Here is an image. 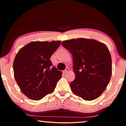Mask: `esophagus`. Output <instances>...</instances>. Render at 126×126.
<instances>
[{
	"label": "esophagus",
	"instance_id": "obj_1",
	"mask_svg": "<svg viewBox=\"0 0 126 126\" xmlns=\"http://www.w3.org/2000/svg\"><path fill=\"white\" fill-rule=\"evenodd\" d=\"M69 68H65V69L64 70V71H63V73H67V72H68V71H69Z\"/></svg>",
	"mask_w": 126,
	"mask_h": 126
}]
</instances>
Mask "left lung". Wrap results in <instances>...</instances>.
<instances>
[{"mask_svg": "<svg viewBox=\"0 0 126 126\" xmlns=\"http://www.w3.org/2000/svg\"><path fill=\"white\" fill-rule=\"evenodd\" d=\"M62 45L73 55L76 78L70 83L72 91L86 101L97 98L112 76V58L107 47L96 40L81 38L64 40Z\"/></svg>", "mask_w": 126, "mask_h": 126, "instance_id": "1", "label": "left lung"}]
</instances>
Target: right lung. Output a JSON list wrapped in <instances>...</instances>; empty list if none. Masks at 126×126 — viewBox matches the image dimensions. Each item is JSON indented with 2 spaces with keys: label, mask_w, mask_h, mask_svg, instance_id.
<instances>
[{
  "label": "right lung",
  "mask_w": 126,
  "mask_h": 126,
  "mask_svg": "<svg viewBox=\"0 0 126 126\" xmlns=\"http://www.w3.org/2000/svg\"><path fill=\"white\" fill-rule=\"evenodd\" d=\"M61 42H32L17 53L13 62L15 79L29 98L39 101L54 92L62 72L52 65L50 58Z\"/></svg>",
  "instance_id": "1"
}]
</instances>
